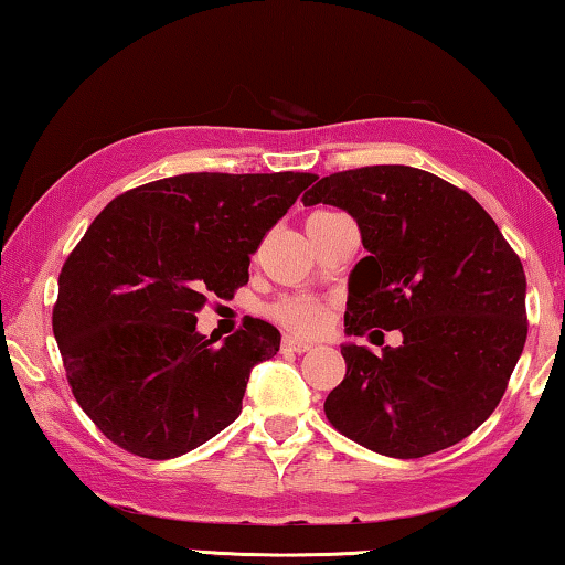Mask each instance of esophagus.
Instances as JSON below:
<instances>
[{"mask_svg":"<svg viewBox=\"0 0 565 565\" xmlns=\"http://www.w3.org/2000/svg\"><path fill=\"white\" fill-rule=\"evenodd\" d=\"M309 349H313V343H309V341H301V339H296V337H284L281 339V351L303 353V351H309Z\"/></svg>","mask_w":565,"mask_h":565,"instance_id":"34e87169","label":"esophagus"}]
</instances>
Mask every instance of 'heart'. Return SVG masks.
Returning a JSON list of instances; mask_svg holds the SVG:
<instances>
[{"label":"heart","mask_w":565,"mask_h":565,"mask_svg":"<svg viewBox=\"0 0 565 565\" xmlns=\"http://www.w3.org/2000/svg\"><path fill=\"white\" fill-rule=\"evenodd\" d=\"M331 216H339V214L313 212L309 218H306V228L329 222ZM269 317L286 331L301 333V337H311V333H317L323 323H327L329 306L321 299H313V296H284V299L271 303Z\"/></svg>","instance_id":"b5f03b06"}]
</instances>
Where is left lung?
I'll list each match as a JSON object with an SVG mask.
<instances>
[{
    "label": "left lung",
    "mask_w": 565,
    "mask_h": 565,
    "mask_svg": "<svg viewBox=\"0 0 565 565\" xmlns=\"http://www.w3.org/2000/svg\"><path fill=\"white\" fill-rule=\"evenodd\" d=\"M301 202L339 206L361 228L369 256L351 271L347 333H404L379 356L343 343L331 426L394 458L463 441L499 406L529 333L519 254L468 191L424 169L337 171Z\"/></svg>",
    "instance_id": "obj_1"
}]
</instances>
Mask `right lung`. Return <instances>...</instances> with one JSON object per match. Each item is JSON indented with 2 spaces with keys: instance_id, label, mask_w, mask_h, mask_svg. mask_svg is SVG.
<instances>
[{
  "instance_id": "1",
  "label": "right lung",
  "mask_w": 565,
  "mask_h": 565,
  "mask_svg": "<svg viewBox=\"0 0 565 565\" xmlns=\"http://www.w3.org/2000/svg\"><path fill=\"white\" fill-rule=\"evenodd\" d=\"M317 174H179L102 209L60 274L54 339L76 404L141 458H177L232 424L252 369L281 333L246 319L222 347L196 331L232 299L266 232Z\"/></svg>"
}]
</instances>
